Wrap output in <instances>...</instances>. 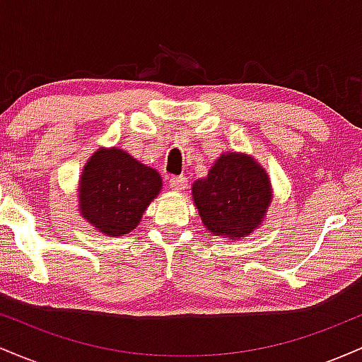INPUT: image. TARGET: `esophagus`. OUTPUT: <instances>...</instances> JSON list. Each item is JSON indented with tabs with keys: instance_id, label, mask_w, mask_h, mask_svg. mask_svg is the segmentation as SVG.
Returning <instances> with one entry per match:
<instances>
[{
	"instance_id": "obj_1",
	"label": "esophagus",
	"mask_w": 362,
	"mask_h": 362,
	"mask_svg": "<svg viewBox=\"0 0 362 362\" xmlns=\"http://www.w3.org/2000/svg\"><path fill=\"white\" fill-rule=\"evenodd\" d=\"M170 187L177 192H182V190L187 189V178L185 177H170Z\"/></svg>"
}]
</instances>
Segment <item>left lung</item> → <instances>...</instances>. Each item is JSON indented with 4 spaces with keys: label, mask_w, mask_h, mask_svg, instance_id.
Masks as SVG:
<instances>
[{
    "label": "left lung",
    "mask_w": 362,
    "mask_h": 362,
    "mask_svg": "<svg viewBox=\"0 0 362 362\" xmlns=\"http://www.w3.org/2000/svg\"><path fill=\"white\" fill-rule=\"evenodd\" d=\"M192 199L206 230L235 242L259 230L274 190L269 173L252 155L224 151L207 175L194 182Z\"/></svg>",
    "instance_id": "1"
}]
</instances>
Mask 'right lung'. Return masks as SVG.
<instances>
[{"label": "right lung", "instance_id": "obj_1", "mask_svg": "<svg viewBox=\"0 0 362 362\" xmlns=\"http://www.w3.org/2000/svg\"><path fill=\"white\" fill-rule=\"evenodd\" d=\"M161 187L163 180L155 168L117 146H102L81 170L78 211L93 230L117 238L138 228Z\"/></svg>", "mask_w": 362, "mask_h": 362}]
</instances>
